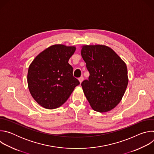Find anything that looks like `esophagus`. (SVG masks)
I'll list each match as a JSON object with an SVG mask.
<instances>
[{"label": "esophagus", "instance_id": "1", "mask_svg": "<svg viewBox=\"0 0 154 154\" xmlns=\"http://www.w3.org/2000/svg\"><path fill=\"white\" fill-rule=\"evenodd\" d=\"M83 78L82 77H80L79 79V81L80 82V83H81L82 82H83Z\"/></svg>", "mask_w": 154, "mask_h": 154}]
</instances>
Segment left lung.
Segmentation results:
<instances>
[{"label":"left lung","mask_w":154,"mask_h":154,"mask_svg":"<svg viewBox=\"0 0 154 154\" xmlns=\"http://www.w3.org/2000/svg\"><path fill=\"white\" fill-rule=\"evenodd\" d=\"M81 55L90 72L82 83L90 106L100 113L115 108L122 100L128 79L125 63L109 47L102 45H83Z\"/></svg>","instance_id":"1"}]
</instances>
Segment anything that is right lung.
<instances>
[{
	"mask_svg": "<svg viewBox=\"0 0 154 154\" xmlns=\"http://www.w3.org/2000/svg\"><path fill=\"white\" fill-rule=\"evenodd\" d=\"M76 50L74 46L52 45L39 53L29 66L27 83L35 100L46 109L64 103L80 84L73 77L68 61Z\"/></svg>",
	"mask_w": 154,
	"mask_h": 154,
	"instance_id": "obj_1",
	"label": "right lung"
}]
</instances>
